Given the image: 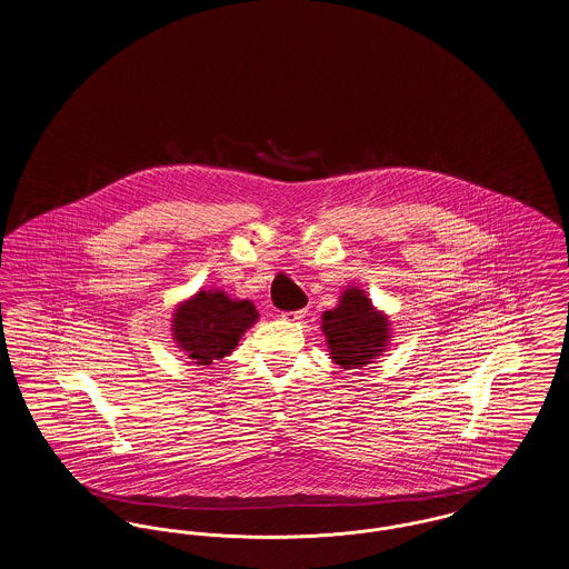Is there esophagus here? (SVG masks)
Here are the masks:
<instances>
[{"label": "esophagus", "mask_w": 569, "mask_h": 569, "mask_svg": "<svg viewBox=\"0 0 569 569\" xmlns=\"http://www.w3.org/2000/svg\"><path fill=\"white\" fill-rule=\"evenodd\" d=\"M303 315H306V310H289V312H282V319L284 321H300Z\"/></svg>", "instance_id": "34e87169"}]
</instances>
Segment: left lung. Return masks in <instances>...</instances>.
Wrapping results in <instances>:
<instances>
[{"label": "left lung", "mask_w": 569, "mask_h": 569, "mask_svg": "<svg viewBox=\"0 0 569 569\" xmlns=\"http://www.w3.org/2000/svg\"><path fill=\"white\" fill-rule=\"evenodd\" d=\"M323 335L330 356L342 369L369 365L388 342V319L360 289L342 291L341 303L323 312Z\"/></svg>", "instance_id": "8db88e82"}]
</instances>
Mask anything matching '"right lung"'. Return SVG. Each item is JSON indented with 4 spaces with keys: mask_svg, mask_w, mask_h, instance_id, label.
Here are the masks:
<instances>
[{
    "mask_svg": "<svg viewBox=\"0 0 569 569\" xmlns=\"http://www.w3.org/2000/svg\"><path fill=\"white\" fill-rule=\"evenodd\" d=\"M259 319L254 303L230 300L224 291H198L172 319L174 341L196 365H213L228 356L241 335Z\"/></svg>",
    "mask_w": 569,
    "mask_h": 569,
    "instance_id": "add662e5",
    "label": "right lung"
}]
</instances>
